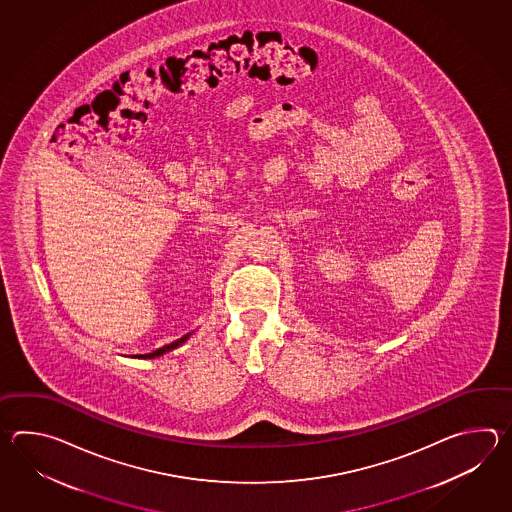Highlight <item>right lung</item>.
<instances>
[{
    "instance_id": "right-lung-1",
    "label": "right lung",
    "mask_w": 512,
    "mask_h": 512,
    "mask_svg": "<svg viewBox=\"0 0 512 512\" xmlns=\"http://www.w3.org/2000/svg\"><path fill=\"white\" fill-rule=\"evenodd\" d=\"M192 333H188V335H185V337L177 338L175 342H172V344H168V346H163V348L155 349V351H152V353H146V355H137L139 359H155V357H161V355H164V353H168V351H172V349L177 348V346H181V344H185L186 340H188V337H190Z\"/></svg>"
}]
</instances>
